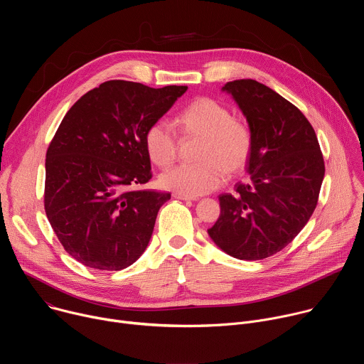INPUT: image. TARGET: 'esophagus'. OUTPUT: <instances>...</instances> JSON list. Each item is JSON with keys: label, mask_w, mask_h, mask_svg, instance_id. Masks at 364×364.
I'll return each instance as SVG.
<instances>
[{"label": "esophagus", "mask_w": 364, "mask_h": 364, "mask_svg": "<svg viewBox=\"0 0 364 364\" xmlns=\"http://www.w3.org/2000/svg\"><path fill=\"white\" fill-rule=\"evenodd\" d=\"M176 198H180V200H193V201H196L198 197H196V196H186V194H180V193H174L173 194Z\"/></svg>", "instance_id": "34e87169"}]
</instances>
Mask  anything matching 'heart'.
Wrapping results in <instances>:
<instances>
[{
	"instance_id": "b5f03b06",
	"label": "heart",
	"mask_w": 364,
	"mask_h": 364,
	"mask_svg": "<svg viewBox=\"0 0 364 364\" xmlns=\"http://www.w3.org/2000/svg\"><path fill=\"white\" fill-rule=\"evenodd\" d=\"M174 122L184 138L200 139L196 148L198 163L166 171L160 177L163 188L197 197L219 188L226 173L236 176L247 167L253 152L252 131L222 102L200 96L180 111ZM144 148L154 166L167 168L177 159L178 141L164 121H155L144 134Z\"/></svg>"
}]
</instances>
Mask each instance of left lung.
Returning <instances> with one entry per match:
<instances>
[{"instance_id":"8db88e82","label":"left lung","mask_w":364,"mask_h":364,"mask_svg":"<svg viewBox=\"0 0 364 364\" xmlns=\"http://www.w3.org/2000/svg\"><path fill=\"white\" fill-rule=\"evenodd\" d=\"M253 135L249 180L219 196L220 216L207 230L226 253L259 261L282 250L314 213L326 167L305 115L252 79L228 82Z\"/></svg>"}]
</instances>
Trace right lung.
Masks as SVG:
<instances>
[{"label": "right lung", "instance_id": "obj_1", "mask_svg": "<svg viewBox=\"0 0 364 364\" xmlns=\"http://www.w3.org/2000/svg\"><path fill=\"white\" fill-rule=\"evenodd\" d=\"M186 90L108 80L65 115L46 152L44 210L77 262L121 271L148 246L171 194L135 188L152 177L144 134Z\"/></svg>", "mask_w": 364, "mask_h": 364}]
</instances>
